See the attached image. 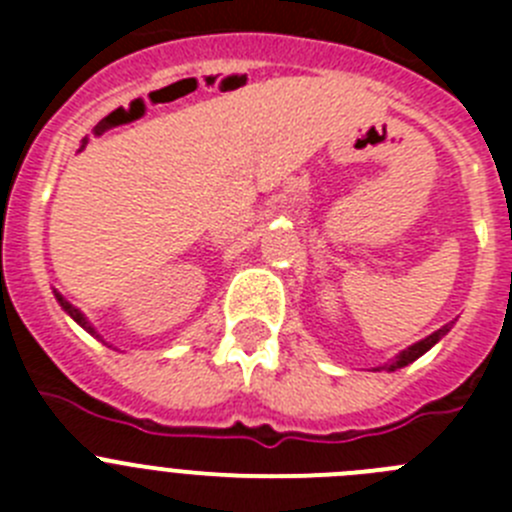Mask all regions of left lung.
Segmentation results:
<instances>
[{
    "mask_svg": "<svg viewBox=\"0 0 512 512\" xmlns=\"http://www.w3.org/2000/svg\"><path fill=\"white\" fill-rule=\"evenodd\" d=\"M451 325H454V323H446V325H443V328L433 330L431 336H425L423 341L413 343V346H408V348H402V351H400V354L395 356V359H390V361H387V364H384V366H377V369H374V372H382V369H384V372H397V369H402V366L413 364L415 359H420V356H423L425 351H431V348L436 346V343L441 341V338L446 336V333H449Z\"/></svg>",
    "mask_w": 512,
    "mask_h": 512,
    "instance_id": "8db88e82",
    "label": "left lung"
}]
</instances>
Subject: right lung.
Masks as SVG:
<instances>
[{
  "instance_id": "obj_1",
  "label": "right lung",
  "mask_w": 512,
  "mask_h": 512,
  "mask_svg": "<svg viewBox=\"0 0 512 512\" xmlns=\"http://www.w3.org/2000/svg\"><path fill=\"white\" fill-rule=\"evenodd\" d=\"M53 295H56V302H58V305H61V310L66 312V315H69L71 320H76V323H79L81 328L87 330V333H92L94 338H99V341H102V343H107V341H104L102 336H99V333H97V328H94V325L89 323V320H87V315H84V312H81L79 307H74V305H71V302L66 300V297H63L61 292H58V289H53Z\"/></svg>"
}]
</instances>
